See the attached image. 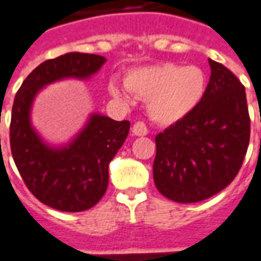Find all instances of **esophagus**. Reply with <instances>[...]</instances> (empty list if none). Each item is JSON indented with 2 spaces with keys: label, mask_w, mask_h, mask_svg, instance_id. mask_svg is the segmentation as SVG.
Wrapping results in <instances>:
<instances>
[{
  "label": "esophagus",
  "mask_w": 261,
  "mask_h": 261,
  "mask_svg": "<svg viewBox=\"0 0 261 261\" xmlns=\"http://www.w3.org/2000/svg\"><path fill=\"white\" fill-rule=\"evenodd\" d=\"M131 131H133V134L134 136H147L148 134V128L145 123H142V121H137L134 123V125L131 127Z\"/></svg>",
  "instance_id": "1"
}]
</instances>
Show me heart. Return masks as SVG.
Returning a JSON list of instances; mask_svg holds the SVG:
<instances>
[{"instance_id": "heart-1", "label": "heart", "mask_w": 261, "mask_h": 261, "mask_svg": "<svg viewBox=\"0 0 261 261\" xmlns=\"http://www.w3.org/2000/svg\"><path fill=\"white\" fill-rule=\"evenodd\" d=\"M207 82L200 67L173 63L133 69L124 76L127 91L148 99V113L159 124H173L186 117L201 102ZM109 92L116 99L124 97L116 82L109 84Z\"/></svg>"}]
</instances>
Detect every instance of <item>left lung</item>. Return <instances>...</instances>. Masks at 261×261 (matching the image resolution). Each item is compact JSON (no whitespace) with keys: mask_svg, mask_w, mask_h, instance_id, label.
I'll use <instances>...</instances> for the list:
<instances>
[{"mask_svg":"<svg viewBox=\"0 0 261 261\" xmlns=\"http://www.w3.org/2000/svg\"><path fill=\"white\" fill-rule=\"evenodd\" d=\"M211 76L201 102L155 137L153 181L177 202L210 198L232 183L250 140L246 92L229 69L208 60Z\"/></svg>","mask_w":261,"mask_h":261,"instance_id":"1","label":"left lung"}]
</instances>
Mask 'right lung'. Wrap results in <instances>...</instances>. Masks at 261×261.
I'll use <instances>...</instances> for the list:
<instances>
[{"label":"right lung","instance_id":"right-lung-1","mask_svg":"<svg viewBox=\"0 0 261 261\" xmlns=\"http://www.w3.org/2000/svg\"><path fill=\"white\" fill-rule=\"evenodd\" d=\"M105 61L102 56L84 53L47 60L28 75L15 95L9 125L15 165L29 192L59 211H85L102 198L109 185V164L125 141L130 121L93 114L68 147L56 149L32 128V102L44 85L68 76L88 78Z\"/></svg>","mask_w":261,"mask_h":261}]
</instances>
